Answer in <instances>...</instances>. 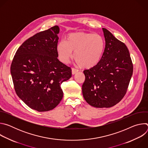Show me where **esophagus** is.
Returning <instances> with one entry per match:
<instances>
[{"label":"esophagus","mask_w":148,"mask_h":148,"mask_svg":"<svg viewBox=\"0 0 148 148\" xmlns=\"http://www.w3.org/2000/svg\"><path fill=\"white\" fill-rule=\"evenodd\" d=\"M78 71L77 70H76V69H74V68H72V69H71V72H72V74H73V75L76 74Z\"/></svg>","instance_id":"obj_1"}]
</instances>
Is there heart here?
<instances>
[{"mask_svg":"<svg viewBox=\"0 0 148 148\" xmlns=\"http://www.w3.org/2000/svg\"><path fill=\"white\" fill-rule=\"evenodd\" d=\"M105 41L99 34L77 32L69 34L66 41H61L57 45L60 60L64 64L73 57L76 64L84 69H91L98 64L103 55Z\"/></svg>","mask_w":148,"mask_h":148,"instance_id":"heart-1","label":"heart"}]
</instances>
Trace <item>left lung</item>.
Listing matches in <instances>:
<instances>
[{
	"label": "left lung",
	"instance_id": "1",
	"mask_svg": "<svg viewBox=\"0 0 148 148\" xmlns=\"http://www.w3.org/2000/svg\"><path fill=\"white\" fill-rule=\"evenodd\" d=\"M105 46L98 64L84 71L83 97L96 108H110L125 96L133 73L129 50L107 29L102 28Z\"/></svg>",
	"mask_w": 148,
	"mask_h": 148
}]
</instances>
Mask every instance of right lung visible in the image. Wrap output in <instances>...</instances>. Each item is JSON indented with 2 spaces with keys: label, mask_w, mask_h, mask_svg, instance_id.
<instances>
[{
  "label": "right lung",
  "mask_w": 148,
  "mask_h": 148,
  "mask_svg": "<svg viewBox=\"0 0 148 148\" xmlns=\"http://www.w3.org/2000/svg\"><path fill=\"white\" fill-rule=\"evenodd\" d=\"M59 32L54 26L30 37L17 49L12 62L16 93L38 112L57 106L63 97L61 84L71 77V68L57 58Z\"/></svg>",
  "instance_id": "obj_1"
}]
</instances>
